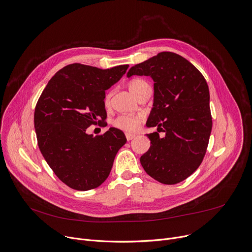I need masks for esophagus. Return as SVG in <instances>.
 I'll return each mask as SVG.
<instances>
[{
	"label": "esophagus",
	"instance_id": "obj_1",
	"mask_svg": "<svg viewBox=\"0 0 252 252\" xmlns=\"http://www.w3.org/2000/svg\"><path fill=\"white\" fill-rule=\"evenodd\" d=\"M134 136H135V134H132V133H126V137L127 140H131Z\"/></svg>",
	"mask_w": 252,
	"mask_h": 252
}]
</instances>
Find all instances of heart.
Segmentation results:
<instances>
[{"label":"heart","instance_id":"b5f03b06","mask_svg":"<svg viewBox=\"0 0 252 252\" xmlns=\"http://www.w3.org/2000/svg\"><path fill=\"white\" fill-rule=\"evenodd\" d=\"M146 85H148V83L146 81H143L141 79H136V80H133L129 83L128 89L136 96L138 92ZM109 101H110V95H106L105 98H104L105 104L109 103ZM143 119H145V118H143L142 115H136V116L121 115L117 119H115V121L113 122V125L117 128H120L124 131L132 132V131H135L137 129L139 124L142 123Z\"/></svg>","mask_w":252,"mask_h":252}]
</instances>
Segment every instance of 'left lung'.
Masks as SVG:
<instances>
[{
  "instance_id": "8db88e82",
  "label": "left lung",
  "mask_w": 252,
  "mask_h": 252,
  "mask_svg": "<svg viewBox=\"0 0 252 252\" xmlns=\"http://www.w3.org/2000/svg\"><path fill=\"white\" fill-rule=\"evenodd\" d=\"M149 76L154 84V104L147 126H158L147 134L150 150L140 157L146 172L164 185L185 181L200 165L212 127L209 90L200 71L187 59L171 52L129 68L131 76Z\"/></svg>"
}]
</instances>
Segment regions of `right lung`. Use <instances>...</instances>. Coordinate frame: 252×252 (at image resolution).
I'll use <instances>...</instances> for the list:
<instances>
[{
	"label": "right lung",
	"mask_w": 252,
	"mask_h": 252,
	"mask_svg": "<svg viewBox=\"0 0 252 252\" xmlns=\"http://www.w3.org/2000/svg\"><path fill=\"white\" fill-rule=\"evenodd\" d=\"M127 67L65 65L50 80L35 105L33 123L40 151L70 189L85 191L99 187L126 142L125 133L116 127L96 136L86 130L106 119L105 91L121 80Z\"/></svg>",
	"instance_id": "add662e5"
}]
</instances>
